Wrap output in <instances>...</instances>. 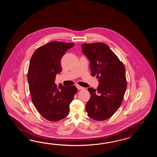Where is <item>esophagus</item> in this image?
<instances>
[{
    "instance_id": "1",
    "label": "esophagus",
    "mask_w": 157,
    "mask_h": 157,
    "mask_svg": "<svg viewBox=\"0 0 157 157\" xmlns=\"http://www.w3.org/2000/svg\"><path fill=\"white\" fill-rule=\"evenodd\" d=\"M76 87H77V89L78 90H83L85 88L81 86L80 85H76Z\"/></svg>"
}]
</instances>
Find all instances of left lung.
I'll use <instances>...</instances> for the list:
<instances>
[{
  "label": "left lung",
  "instance_id": "8db88e82",
  "mask_svg": "<svg viewBox=\"0 0 157 157\" xmlns=\"http://www.w3.org/2000/svg\"><path fill=\"white\" fill-rule=\"evenodd\" d=\"M81 47L90 60L91 75L97 76L99 82L97 89H88L90 98L86 110L94 120H105L118 109L124 99L127 89L125 68L105 43H85Z\"/></svg>",
  "mask_w": 157,
  "mask_h": 157
}]
</instances>
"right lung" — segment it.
Returning a JSON list of instances; mask_svg holds the SVG:
<instances>
[{
    "label": "right lung",
    "mask_w": 157,
    "mask_h": 157,
    "mask_svg": "<svg viewBox=\"0 0 157 157\" xmlns=\"http://www.w3.org/2000/svg\"><path fill=\"white\" fill-rule=\"evenodd\" d=\"M74 43L52 41L39 47L31 58L27 80L31 100L39 113L50 121L64 118L70 104L77 93L75 86H63L55 83L56 75L62 69L60 60Z\"/></svg>",
    "instance_id": "obj_1"
}]
</instances>
